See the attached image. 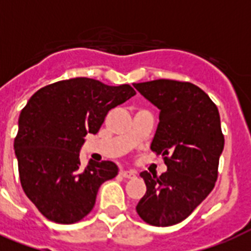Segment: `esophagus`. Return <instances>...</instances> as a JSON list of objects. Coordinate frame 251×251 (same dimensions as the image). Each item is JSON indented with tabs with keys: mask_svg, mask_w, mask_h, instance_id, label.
<instances>
[{
	"mask_svg": "<svg viewBox=\"0 0 251 251\" xmlns=\"http://www.w3.org/2000/svg\"><path fill=\"white\" fill-rule=\"evenodd\" d=\"M121 176L125 177V178H131L135 176V172L134 171H121Z\"/></svg>",
	"mask_w": 251,
	"mask_h": 251,
	"instance_id": "obj_1",
	"label": "esophagus"
}]
</instances>
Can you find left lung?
<instances>
[{
    "instance_id": "8db88e82",
    "label": "left lung",
    "mask_w": 251,
    "mask_h": 251,
    "mask_svg": "<svg viewBox=\"0 0 251 251\" xmlns=\"http://www.w3.org/2000/svg\"><path fill=\"white\" fill-rule=\"evenodd\" d=\"M134 87L160 109L151 150L168 167L161 176L142 172L147 191L137 212L151 226H175L207 198L218 179L224 149L220 114L208 95L189 82L157 79Z\"/></svg>"
}]
</instances>
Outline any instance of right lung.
<instances>
[{
    "mask_svg": "<svg viewBox=\"0 0 251 251\" xmlns=\"http://www.w3.org/2000/svg\"><path fill=\"white\" fill-rule=\"evenodd\" d=\"M135 91L73 78L35 92L22 109L14 150L22 187L45 218L60 224L82 220L94 208L100 185L114 178L117 165L90 160L80 167L87 134H96L106 113Z\"/></svg>",
    "mask_w": 251,
    "mask_h": 251,
    "instance_id": "obj_1",
    "label": "right lung"
}]
</instances>
